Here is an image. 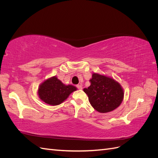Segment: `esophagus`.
I'll use <instances>...</instances> for the list:
<instances>
[{
	"label": "esophagus",
	"mask_w": 158,
	"mask_h": 158,
	"mask_svg": "<svg viewBox=\"0 0 158 158\" xmlns=\"http://www.w3.org/2000/svg\"><path fill=\"white\" fill-rule=\"evenodd\" d=\"M76 88H77L78 89H82V85L81 84H78L76 85Z\"/></svg>",
	"instance_id": "esophagus-1"
}]
</instances>
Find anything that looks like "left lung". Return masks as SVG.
<instances>
[{
  "mask_svg": "<svg viewBox=\"0 0 158 158\" xmlns=\"http://www.w3.org/2000/svg\"><path fill=\"white\" fill-rule=\"evenodd\" d=\"M91 83L84 92L87 94L92 106L99 113H107L117 108L123 102V89L118 82L107 76L92 74Z\"/></svg>",
  "mask_w": 158,
  "mask_h": 158,
  "instance_id": "8db88e82",
  "label": "left lung"
}]
</instances>
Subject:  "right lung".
Instances as JSON below:
<instances>
[{"label":"right lung","mask_w":158,"mask_h":158,"mask_svg":"<svg viewBox=\"0 0 158 158\" xmlns=\"http://www.w3.org/2000/svg\"><path fill=\"white\" fill-rule=\"evenodd\" d=\"M76 89L77 88L74 85H66L56 76H53L46 80L40 85L38 95L45 103L51 106H57L63 103Z\"/></svg>","instance_id":"add662e5"}]
</instances>
